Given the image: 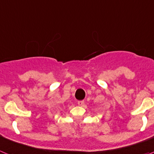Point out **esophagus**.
Returning a JSON list of instances; mask_svg holds the SVG:
<instances>
[{"label":"esophagus","instance_id":"34e87169","mask_svg":"<svg viewBox=\"0 0 154 154\" xmlns=\"http://www.w3.org/2000/svg\"><path fill=\"white\" fill-rule=\"evenodd\" d=\"M77 104H78V105H80V106H82V105H84V104H85V101H78Z\"/></svg>","mask_w":154,"mask_h":154}]
</instances>
